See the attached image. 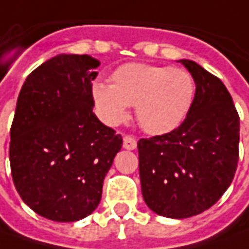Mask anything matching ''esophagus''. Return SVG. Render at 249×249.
I'll use <instances>...</instances> for the list:
<instances>
[{
  "instance_id": "1",
  "label": "esophagus",
  "mask_w": 249,
  "mask_h": 249,
  "mask_svg": "<svg viewBox=\"0 0 249 249\" xmlns=\"http://www.w3.org/2000/svg\"><path fill=\"white\" fill-rule=\"evenodd\" d=\"M123 146H124V148H126V150H135V148L138 147V142H136V139L133 138V136L125 135Z\"/></svg>"
}]
</instances>
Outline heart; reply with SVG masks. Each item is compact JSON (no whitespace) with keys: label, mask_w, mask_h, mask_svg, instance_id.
I'll use <instances>...</instances> for the list:
<instances>
[{"label":"heart","mask_w":249,"mask_h":249,"mask_svg":"<svg viewBox=\"0 0 249 249\" xmlns=\"http://www.w3.org/2000/svg\"><path fill=\"white\" fill-rule=\"evenodd\" d=\"M195 91V80L185 69L131 62L113 71L110 86L95 83L91 94L106 124H121L129 106H136L140 126L150 135H165L184 123Z\"/></svg>","instance_id":"heart-1"}]
</instances>
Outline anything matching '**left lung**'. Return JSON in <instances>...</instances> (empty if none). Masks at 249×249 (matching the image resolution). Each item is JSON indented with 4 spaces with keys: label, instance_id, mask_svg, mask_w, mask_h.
Returning <instances> with one entry per match:
<instances>
[{
    "label": "left lung",
    "instance_id": "8db88e82",
    "mask_svg": "<svg viewBox=\"0 0 249 249\" xmlns=\"http://www.w3.org/2000/svg\"><path fill=\"white\" fill-rule=\"evenodd\" d=\"M196 84L195 101L177 129L138 142L146 204L158 215L188 218L210 209L229 188L238 162L240 117L217 76L180 61Z\"/></svg>",
    "mask_w": 249,
    "mask_h": 249
}]
</instances>
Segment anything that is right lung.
<instances>
[{
    "instance_id": "add662e5",
    "label": "right lung",
    "mask_w": 249,
    "mask_h": 249,
    "mask_svg": "<svg viewBox=\"0 0 249 249\" xmlns=\"http://www.w3.org/2000/svg\"><path fill=\"white\" fill-rule=\"evenodd\" d=\"M99 61L60 54L32 71L18 94L9 160L23 202L40 217L75 222L102 197L123 138L92 113Z\"/></svg>"
}]
</instances>
